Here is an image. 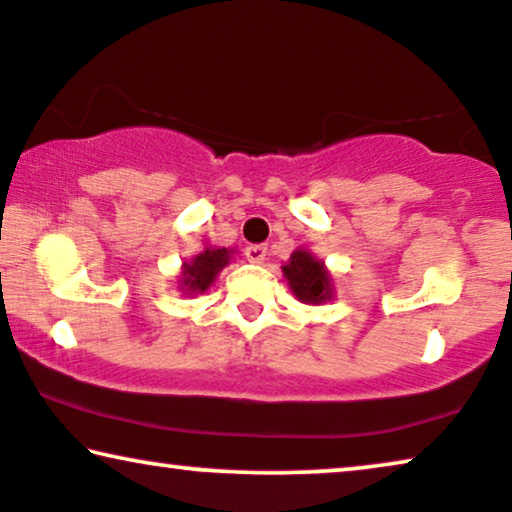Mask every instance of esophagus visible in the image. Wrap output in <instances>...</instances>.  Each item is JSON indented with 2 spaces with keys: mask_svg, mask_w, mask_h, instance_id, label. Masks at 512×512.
<instances>
[{
  "mask_svg": "<svg viewBox=\"0 0 512 512\" xmlns=\"http://www.w3.org/2000/svg\"><path fill=\"white\" fill-rule=\"evenodd\" d=\"M245 257H248L252 264H262L267 260V245H260V243L248 245V248H245Z\"/></svg>",
  "mask_w": 512,
  "mask_h": 512,
  "instance_id": "obj_1",
  "label": "esophagus"
}]
</instances>
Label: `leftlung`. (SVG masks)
I'll use <instances>...</instances> for the list:
<instances>
[{"instance_id":"obj_1","label":"left lung","mask_w":512,"mask_h":512,"mask_svg":"<svg viewBox=\"0 0 512 512\" xmlns=\"http://www.w3.org/2000/svg\"><path fill=\"white\" fill-rule=\"evenodd\" d=\"M283 276L288 278L292 295L304 304H323L335 292L330 271L304 248L292 252L290 262L283 264Z\"/></svg>"}]
</instances>
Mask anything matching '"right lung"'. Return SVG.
I'll return each instance as SVG.
<instances>
[{
  "mask_svg": "<svg viewBox=\"0 0 512 512\" xmlns=\"http://www.w3.org/2000/svg\"><path fill=\"white\" fill-rule=\"evenodd\" d=\"M231 252L234 250L213 248V245H208V248L199 252L192 262L182 264L180 290L185 292V295H199V292H206L210 285L215 283L217 274H220V271L229 264Z\"/></svg>",
  "mask_w": 512,
  "mask_h": 512,
  "instance_id": "right-lung-1",
  "label": "right lung"
}]
</instances>
